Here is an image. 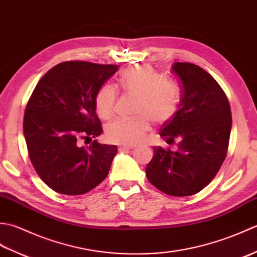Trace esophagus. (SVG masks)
I'll list each match as a JSON object with an SVG mask.
<instances>
[{"label":"esophagus","instance_id":"obj_1","mask_svg":"<svg viewBox=\"0 0 257 257\" xmlns=\"http://www.w3.org/2000/svg\"><path fill=\"white\" fill-rule=\"evenodd\" d=\"M135 148H136V146H121L120 147V149H127V150H132Z\"/></svg>","mask_w":257,"mask_h":257}]
</instances>
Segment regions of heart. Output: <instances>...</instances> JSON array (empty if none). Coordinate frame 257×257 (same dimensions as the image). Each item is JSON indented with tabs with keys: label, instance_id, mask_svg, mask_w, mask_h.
<instances>
[{
	"label": "heart",
	"instance_id": "b5f03b06",
	"mask_svg": "<svg viewBox=\"0 0 257 257\" xmlns=\"http://www.w3.org/2000/svg\"><path fill=\"white\" fill-rule=\"evenodd\" d=\"M121 88L139 97L137 112L145 113L134 119L118 118L107 124L108 139L116 144L135 145L144 139L150 129V118L163 122L177 112L179 92L172 81L162 79L161 75L150 66L130 67L119 78ZM96 109L99 116L109 119L116 110L117 90L111 85H103L96 96Z\"/></svg>",
	"mask_w": 257,
	"mask_h": 257
}]
</instances>
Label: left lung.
<instances>
[{
    "label": "left lung",
    "mask_w": 257,
    "mask_h": 257,
    "mask_svg": "<svg viewBox=\"0 0 257 257\" xmlns=\"http://www.w3.org/2000/svg\"><path fill=\"white\" fill-rule=\"evenodd\" d=\"M171 74L181 84V100L160 137L168 144L177 139L178 150L152 147L146 176L163 193L187 196L200 192L220 170L230 140L231 108L220 85L198 65L173 63Z\"/></svg>",
    "instance_id": "obj_1"
}]
</instances>
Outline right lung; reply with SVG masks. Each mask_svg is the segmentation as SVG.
I'll return each instance as SVG.
<instances>
[{"label":"right lung","instance_id":"add662e5","mask_svg":"<svg viewBox=\"0 0 257 257\" xmlns=\"http://www.w3.org/2000/svg\"><path fill=\"white\" fill-rule=\"evenodd\" d=\"M117 65L64 62L38 81L26 105L23 130L38 176L58 193L79 195L108 176L117 146L81 139L100 136L96 96Z\"/></svg>","mask_w":257,"mask_h":257}]
</instances>
